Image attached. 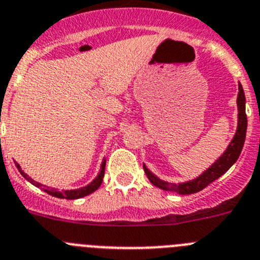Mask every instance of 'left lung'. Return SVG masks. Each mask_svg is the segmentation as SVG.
<instances>
[{
	"instance_id": "1",
	"label": "left lung",
	"mask_w": 260,
	"mask_h": 260,
	"mask_svg": "<svg viewBox=\"0 0 260 260\" xmlns=\"http://www.w3.org/2000/svg\"><path fill=\"white\" fill-rule=\"evenodd\" d=\"M245 92L242 89L241 83H239V95H237V111H239V120H237V130L235 133V137L231 140L230 146L227 147L223 154L216 159L215 162L210 166L209 169L204 171L200 177L194 178L192 180H188L184 183H174L165 182V180L159 179L156 177L144 164H143V169L146 173L147 178L149 182L156 187L161 188V189L170 190V192H177L179 194H192L200 192L204 189L205 187H208L210 183L220 178L225 171L230 170L231 166L237 161L240 157V153L242 151L245 143V137H246V128H247V117L246 112H245Z\"/></svg>"
}]
</instances>
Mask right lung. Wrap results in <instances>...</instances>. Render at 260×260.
<instances>
[{"label": "right lung", "instance_id": "1", "mask_svg": "<svg viewBox=\"0 0 260 260\" xmlns=\"http://www.w3.org/2000/svg\"><path fill=\"white\" fill-rule=\"evenodd\" d=\"M15 166L18 168L19 173H20L21 175H23V177L28 180V182H30L33 185H36V187H41L42 185L41 183L36 182V180H33L32 178L28 177L27 174L21 170L20 165H19L18 162H15ZM104 169H106V159H103V162H102L101 171H99V174H98V177L95 178V179L92 180L90 184L85 185V187H82V188H78V189H71V190L68 189V190H63V192H59V190H56V189H46V188H45L44 190L46 192V193L51 194V196H54V197H58V199H66V200L81 199V197H85V196H87V194L92 193V192H95L98 188L101 187L102 182H103V178H104Z\"/></svg>", "mask_w": 260, "mask_h": 260}]
</instances>
